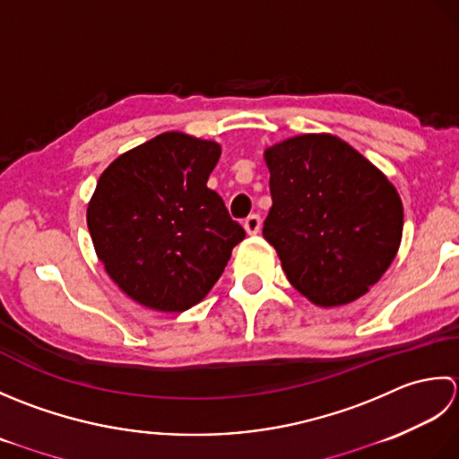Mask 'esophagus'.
<instances>
[{"label":"esophagus","instance_id":"1","mask_svg":"<svg viewBox=\"0 0 459 459\" xmlns=\"http://www.w3.org/2000/svg\"><path fill=\"white\" fill-rule=\"evenodd\" d=\"M243 228H246V231L249 233V236H255V233H259V230H261V220H259V216H249L246 221H243Z\"/></svg>","mask_w":459,"mask_h":459}]
</instances>
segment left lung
Here are the masks:
<instances>
[{"label":"left lung","instance_id":"obj_1","mask_svg":"<svg viewBox=\"0 0 459 459\" xmlns=\"http://www.w3.org/2000/svg\"><path fill=\"white\" fill-rule=\"evenodd\" d=\"M271 210L264 238L299 293L319 307L357 301L394 261L404 210L377 166L334 134L265 148Z\"/></svg>","mask_w":459,"mask_h":459}]
</instances>
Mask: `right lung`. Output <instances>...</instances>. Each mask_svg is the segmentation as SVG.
<instances>
[{"instance_id": "add662e5", "label": "right lung", "mask_w": 459, "mask_h": 459, "mask_svg": "<svg viewBox=\"0 0 459 459\" xmlns=\"http://www.w3.org/2000/svg\"><path fill=\"white\" fill-rule=\"evenodd\" d=\"M221 146L162 133L120 154L100 174L87 208L97 257L138 305L182 313L221 277L246 238L208 188Z\"/></svg>"}]
</instances>
